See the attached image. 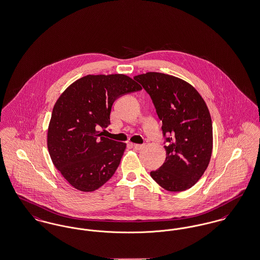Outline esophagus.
<instances>
[{
    "mask_svg": "<svg viewBox=\"0 0 260 260\" xmlns=\"http://www.w3.org/2000/svg\"><path fill=\"white\" fill-rule=\"evenodd\" d=\"M132 145H133V147L136 149V150H141V149H143L145 147L144 144H132Z\"/></svg>",
    "mask_w": 260,
    "mask_h": 260,
    "instance_id": "34e87169",
    "label": "esophagus"
}]
</instances>
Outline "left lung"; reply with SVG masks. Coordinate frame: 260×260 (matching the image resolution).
<instances>
[{"instance_id": "8db88e82", "label": "left lung", "mask_w": 260, "mask_h": 260, "mask_svg": "<svg viewBox=\"0 0 260 260\" xmlns=\"http://www.w3.org/2000/svg\"><path fill=\"white\" fill-rule=\"evenodd\" d=\"M150 95L161 120L166 161L151 177L171 192L194 185L207 170L212 152V124L206 102L185 81L148 72L134 78Z\"/></svg>"}]
</instances>
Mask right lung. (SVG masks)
Masks as SVG:
<instances>
[{"label": "right lung", "mask_w": 260, "mask_h": 260, "mask_svg": "<svg viewBox=\"0 0 260 260\" xmlns=\"http://www.w3.org/2000/svg\"><path fill=\"white\" fill-rule=\"evenodd\" d=\"M141 90L123 74L87 75L57 99L48 131V148L55 168L76 189L91 192L118 169L125 143L102 136L110 124L112 105L124 94Z\"/></svg>", "instance_id": "obj_1"}]
</instances>
